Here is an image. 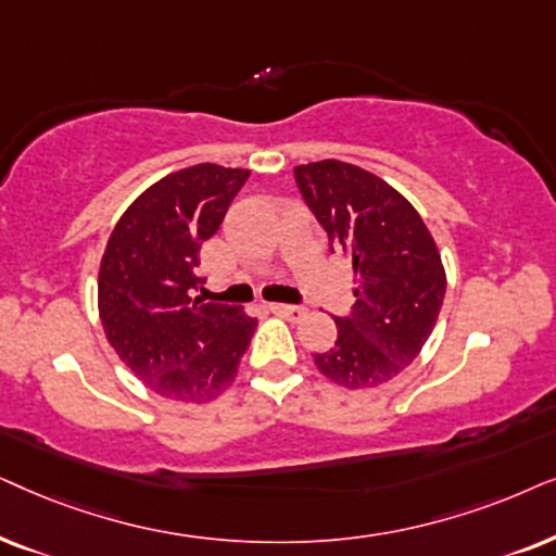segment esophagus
<instances>
[{
    "mask_svg": "<svg viewBox=\"0 0 556 556\" xmlns=\"http://www.w3.org/2000/svg\"><path fill=\"white\" fill-rule=\"evenodd\" d=\"M271 313L285 317V320H290V323H300L302 317L307 315V309L300 305H271Z\"/></svg>",
    "mask_w": 556,
    "mask_h": 556,
    "instance_id": "obj_1",
    "label": "esophagus"
}]
</instances>
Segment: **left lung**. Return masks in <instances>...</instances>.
<instances>
[{
    "instance_id": "obj_1",
    "label": "left lung",
    "mask_w": 556,
    "mask_h": 556,
    "mask_svg": "<svg viewBox=\"0 0 556 556\" xmlns=\"http://www.w3.org/2000/svg\"><path fill=\"white\" fill-rule=\"evenodd\" d=\"M294 177L330 247L353 264V313L336 317V345L315 355L317 371L345 389L381 387L417 358L440 317L438 243L402 192L364 167L320 160Z\"/></svg>"
}]
</instances>
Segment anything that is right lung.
<instances>
[{"label":"right lung","mask_w":556,"mask_h":556,"mask_svg":"<svg viewBox=\"0 0 556 556\" xmlns=\"http://www.w3.org/2000/svg\"><path fill=\"white\" fill-rule=\"evenodd\" d=\"M251 173L213 162L169 173L124 211L99 266V317L124 366L169 402L203 404L231 387L256 317L192 292L201 247Z\"/></svg>","instance_id":"right-lung-1"}]
</instances>
